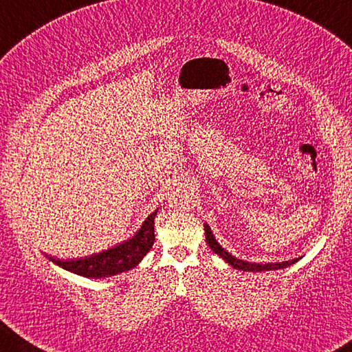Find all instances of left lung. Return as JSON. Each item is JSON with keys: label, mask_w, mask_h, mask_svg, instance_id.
Wrapping results in <instances>:
<instances>
[{"label": "left lung", "mask_w": 352, "mask_h": 352, "mask_svg": "<svg viewBox=\"0 0 352 352\" xmlns=\"http://www.w3.org/2000/svg\"><path fill=\"white\" fill-rule=\"evenodd\" d=\"M204 231H206V241L208 243V246L218 254V256H221L223 260L227 261V263H230L231 266H233L234 269H241V271H251V272H261V271H274V269H283V267H287L290 265H294L295 261L298 258H294V260H287V261H281V263H266V265H261V263H250V261H243V260H239L236 258L234 256H231V254H228L226 250L222 248V246L216 242V239L212 233L210 227L204 226Z\"/></svg>", "instance_id": "1"}]
</instances>
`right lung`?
I'll list each match as a JSON object with an SVG mask.
<instances>
[{
	"label": "right lung",
	"mask_w": 352,
	"mask_h": 352,
	"mask_svg": "<svg viewBox=\"0 0 352 352\" xmlns=\"http://www.w3.org/2000/svg\"><path fill=\"white\" fill-rule=\"evenodd\" d=\"M157 210L148 216L146 221L142 223L140 230L129 241L102 251L94 254L91 257L76 258V260H60L48 256L51 261L62 266L66 271H71L77 275L87 276V278H102V276L116 275L125 271H130L139 261L146 256L154 243V218Z\"/></svg>",
	"instance_id": "obj_1"
}]
</instances>
